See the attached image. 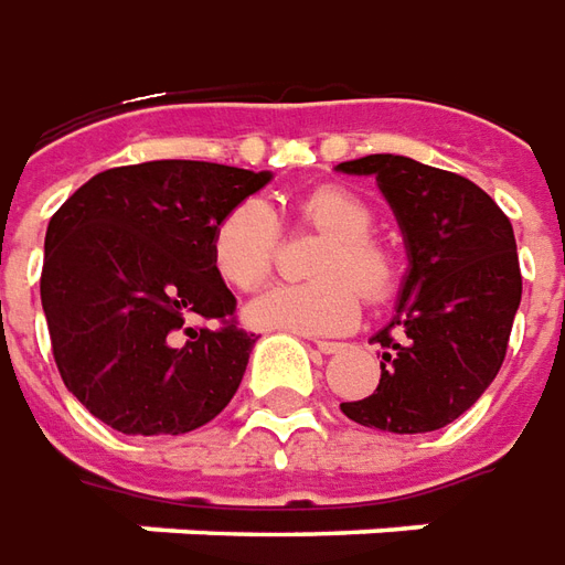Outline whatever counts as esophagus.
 I'll use <instances>...</instances> for the list:
<instances>
[{"mask_svg": "<svg viewBox=\"0 0 565 565\" xmlns=\"http://www.w3.org/2000/svg\"><path fill=\"white\" fill-rule=\"evenodd\" d=\"M316 350L326 355H334L343 350V343H334V340H316Z\"/></svg>", "mask_w": 565, "mask_h": 565, "instance_id": "1", "label": "esophagus"}]
</instances>
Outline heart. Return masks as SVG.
Wrapping results in <instances>:
<instances>
[{
	"label": "heart",
	"instance_id": "heart-1",
	"mask_svg": "<svg viewBox=\"0 0 565 565\" xmlns=\"http://www.w3.org/2000/svg\"><path fill=\"white\" fill-rule=\"evenodd\" d=\"M295 215L328 234L313 258V274L319 276L264 289L246 307V322L291 334H343L362 316V295L371 303L395 295L398 258L371 234L374 210L350 188H313L298 198ZM279 239L282 227L274 206L262 198L239 200L212 227V267L227 286L255 289L274 270Z\"/></svg>",
	"mask_w": 565,
	"mask_h": 565
}]
</instances>
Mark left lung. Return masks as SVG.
<instances>
[{"label": "left lung", "mask_w": 565, "mask_h": 565, "mask_svg": "<svg viewBox=\"0 0 565 565\" xmlns=\"http://www.w3.org/2000/svg\"><path fill=\"white\" fill-rule=\"evenodd\" d=\"M338 170L377 179L407 249L395 316L374 334L383 347L377 390L340 411L395 435L444 429L505 362L523 291L511 222L466 175L414 158L367 154Z\"/></svg>", "instance_id": "1"}]
</instances>
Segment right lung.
Instances as JSON below:
<instances>
[{"mask_svg": "<svg viewBox=\"0 0 565 565\" xmlns=\"http://www.w3.org/2000/svg\"><path fill=\"white\" fill-rule=\"evenodd\" d=\"M270 173L206 161L115 167L84 182L45 234L42 310L66 390L124 435H185L239 390L255 334L215 274L210 237ZM218 318L222 329H194Z\"/></svg>", "mask_w": 565, "mask_h": 565, "instance_id": "add662e5", "label": "right lung"}]
</instances>
